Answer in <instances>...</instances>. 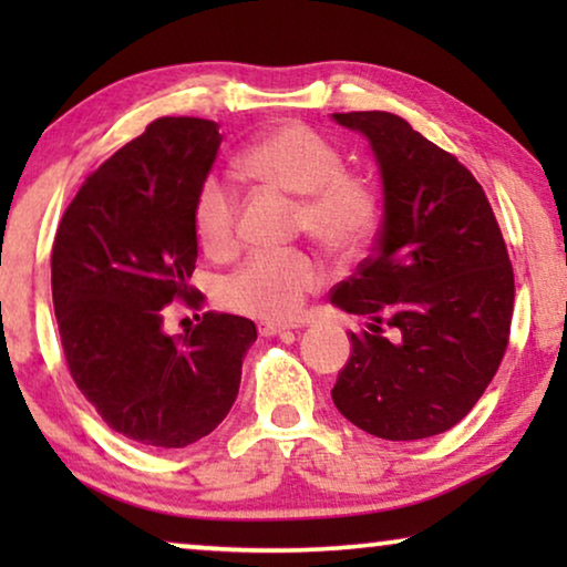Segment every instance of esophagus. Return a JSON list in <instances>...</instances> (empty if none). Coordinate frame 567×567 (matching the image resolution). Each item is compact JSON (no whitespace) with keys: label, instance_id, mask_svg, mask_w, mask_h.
Returning <instances> with one entry per match:
<instances>
[{"label":"esophagus","instance_id":"1","mask_svg":"<svg viewBox=\"0 0 567 567\" xmlns=\"http://www.w3.org/2000/svg\"><path fill=\"white\" fill-rule=\"evenodd\" d=\"M299 322H260V336H278V332H289V330H299Z\"/></svg>","mask_w":567,"mask_h":567}]
</instances>
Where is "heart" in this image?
<instances>
[{"label":"heart","mask_w":567,"mask_h":567,"mask_svg":"<svg viewBox=\"0 0 567 567\" xmlns=\"http://www.w3.org/2000/svg\"><path fill=\"white\" fill-rule=\"evenodd\" d=\"M239 167L255 181L301 198L299 227L332 252L369 243L379 221L377 190L343 175V157L301 123L268 128L247 146ZM193 235L208 255H227L237 239V198L221 177H206L193 198ZM322 281L307 252H258L224 284V301L262 320H289Z\"/></svg>","instance_id":"1"}]
</instances>
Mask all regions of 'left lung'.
<instances>
[{
  "label": "left lung",
  "instance_id": "8db88e82",
  "mask_svg": "<svg viewBox=\"0 0 567 567\" xmlns=\"http://www.w3.org/2000/svg\"><path fill=\"white\" fill-rule=\"evenodd\" d=\"M359 131L382 181L374 255L330 305L367 320L332 402L386 441H417L462 421L508 346L514 268L480 185L452 154L384 111L332 113Z\"/></svg>",
  "mask_w": 567,
  "mask_h": 567
}]
</instances>
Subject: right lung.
<instances>
[{
    "instance_id": "right-lung-1",
    "label": "right lung",
    "mask_w": 567,
    "mask_h": 567,
    "mask_svg": "<svg viewBox=\"0 0 567 567\" xmlns=\"http://www.w3.org/2000/svg\"><path fill=\"white\" fill-rule=\"evenodd\" d=\"M219 126L157 118L87 177L59 224L51 291L72 379L115 433L154 449L196 444L235 405L255 322L206 312L181 338L165 312L196 291L193 198Z\"/></svg>"
}]
</instances>
